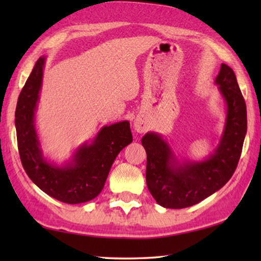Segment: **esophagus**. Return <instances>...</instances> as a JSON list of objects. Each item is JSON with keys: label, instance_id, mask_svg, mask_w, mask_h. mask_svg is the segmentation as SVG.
Masks as SVG:
<instances>
[{"label": "esophagus", "instance_id": "1", "mask_svg": "<svg viewBox=\"0 0 261 261\" xmlns=\"http://www.w3.org/2000/svg\"><path fill=\"white\" fill-rule=\"evenodd\" d=\"M134 127H135V130L138 132V134H144V132L147 130L146 123L141 120H136L134 123Z\"/></svg>", "mask_w": 261, "mask_h": 261}]
</instances>
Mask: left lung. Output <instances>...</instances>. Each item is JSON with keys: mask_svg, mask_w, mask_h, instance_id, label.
<instances>
[{"mask_svg": "<svg viewBox=\"0 0 261 261\" xmlns=\"http://www.w3.org/2000/svg\"><path fill=\"white\" fill-rule=\"evenodd\" d=\"M215 85L226 105V118L218 146L202 160L176 155L170 144L158 132H147L141 145L147 154L146 184L159 205L185 208L219 191L235 171L247 130L246 105L235 72L221 64Z\"/></svg>", "mask_w": 261, "mask_h": 261, "instance_id": "left-lung-1", "label": "left lung"}]
</instances>
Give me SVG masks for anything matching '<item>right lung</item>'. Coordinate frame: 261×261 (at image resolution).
Masks as SVG:
<instances>
[{"label":"right lung","mask_w":261,"mask_h":261,"mask_svg":"<svg viewBox=\"0 0 261 261\" xmlns=\"http://www.w3.org/2000/svg\"><path fill=\"white\" fill-rule=\"evenodd\" d=\"M45 63L46 56L37 61L17 101L15 125L21 165L48 196L67 204H82L102 191L115 159L132 143L130 123L105 125L91 141L79 145L67 161L61 165L50 161L43 154L35 126Z\"/></svg>","instance_id":"add662e5"}]
</instances>
